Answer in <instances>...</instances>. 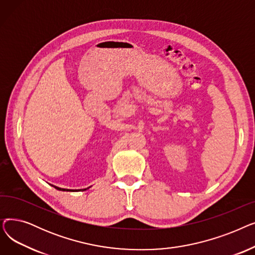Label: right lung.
Here are the masks:
<instances>
[{
    "label": "right lung",
    "mask_w": 255,
    "mask_h": 255,
    "mask_svg": "<svg viewBox=\"0 0 255 255\" xmlns=\"http://www.w3.org/2000/svg\"><path fill=\"white\" fill-rule=\"evenodd\" d=\"M51 186H53V185H51ZM55 187V188L57 189V190H61V191H77V190H71V189H64V188H60V187H57V186H53ZM84 190H86V189H84Z\"/></svg>",
    "instance_id": "right-lung-1"
}]
</instances>
